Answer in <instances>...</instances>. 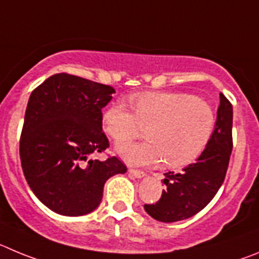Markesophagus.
I'll use <instances>...</instances> for the list:
<instances>
[{
	"instance_id": "34e87169",
	"label": "esophagus",
	"mask_w": 259,
	"mask_h": 259,
	"mask_svg": "<svg viewBox=\"0 0 259 259\" xmlns=\"http://www.w3.org/2000/svg\"><path fill=\"white\" fill-rule=\"evenodd\" d=\"M129 174H130V176L135 177V178H143V177L146 176V173H144V171H142V170L132 169V167L129 169Z\"/></svg>"
}]
</instances>
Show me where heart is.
Returning a JSON list of instances; mask_svg holds the SVG:
<instances>
[{"label":"heart","instance_id":"heart-1","mask_svg":"<svg viewBox=\"0 0 259 259\" xmlns=\"http://www.w3.org/2000/svg\"><path fill=\"white\" fill-rule=\"evenodd\" d=\"M132 106L115 103L103 113L104 130L116 143L133 141L147 127L148 141L117 147L130 164L186 166L196 161L213 138L217 115L204 99L186 93H142L132 98Z\"/></svg>","mask_w":259,"mask_h":259}]
</instances>
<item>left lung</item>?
<instances>
[{
  "mask_svg": "<svg viewBox=\"0 0 259 259\" xmlns=\"http://www.w3.org/2000/svg\"><path fill=\"white\" fill-rule=\"evenodd\" d=\"M213 138L196 162L181 173H165L162 195L144 209L160 222H177L195 215L211 201L222 186L232 152V104L221 93Z\"/></svg>",
  "mask_w": 259,
  "mask_h": 259,
  "instance_id": "8db88e82",
  "label": "left lung"
}]
</instances>
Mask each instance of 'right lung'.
<instances>
[{"label":"right lung","mask_w":259,"mask_h":259,"mask_svg":"<svg viewBox=\"0 0 259 259\" xmlns=\"http://www.w3.org/2000/svg\"><path fill=\"white\" fill-rule=\"evenodd\" d=\"M113 93L112 86L57 73L29 97L19 144L23 173L39 201L55 213H90L101 204L107 179L126 173L116 156L89 158L109 147L102 108Z\"/></svg>","instance_id":"add662e5"}]
</instances>
